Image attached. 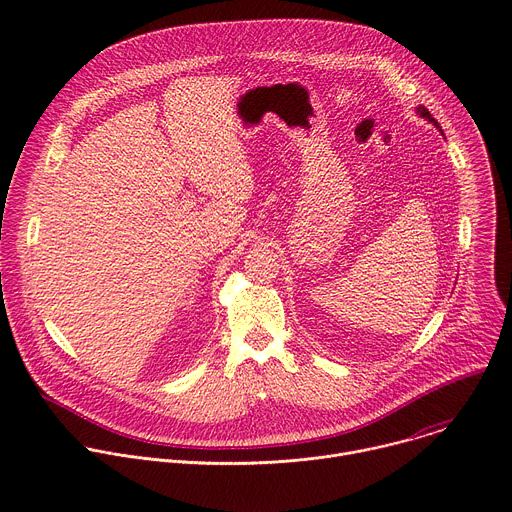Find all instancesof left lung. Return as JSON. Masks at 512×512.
Instances as JSON below:
<instances>
[{
  "instance_id": "8db88e82",
  "label": "left lung",
  "mask_w": 512,
  "mask_h": 512,
  "mask_svg": "<svg viewBox=\"0 0 512 512\" xmlns=\"http://www.w3.org/2000/svg\"><path fill=\"white\" fill-rule=\"evenodd\" d=\"M417 115H419V117H423V119H427L429 123H433L437 129H440V123H437V121L431 117V113H429L423 105H419V107H417ZM440 131H442V129H440Z\"/></svg>"
}]
</instances>
